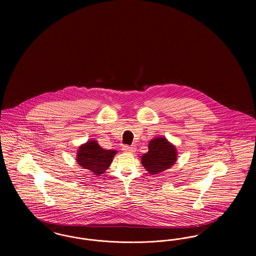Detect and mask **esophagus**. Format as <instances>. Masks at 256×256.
<instances>
[{
  "label": "esophagus",
  "instance_id": "1",
  "mask_svg": "<svg viewBox=\"0 0 256 256\" xmlns=\"http://www.w3.org/2000/svg\"><path fill=\"white\" fill-rule=\"evenodd\" d=\"M122 150L124 152H134L136 150V148L134 146H122Z\"/></svg>",
  "mask_w": 256,
  "mask_h": 256
}]
</instances>
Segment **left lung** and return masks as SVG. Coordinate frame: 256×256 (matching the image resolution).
I'll use <instances>...</instances> for the list:
<instances>
[{
	"label": "left lung",
	"instance_id": "1",
	"mask_svg": "<svg viewBox=\"0 0 256 256\" xmlns=\"http://www.w3.org/2000/svg\"><path fill=\"white\" fill-rule=\"evenodd\" d=\"M178 150L166 137L159 136L148 143V152L141 158V163L148 174L154 176L170 169L178 158Z\"/></svg>",
	"mask_w": 256,
	"mask_h": 256
}]
</instances>
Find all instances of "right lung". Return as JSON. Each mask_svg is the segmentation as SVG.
<instances>
[{
    "mask_svg": "<svg viewBox=\"0 0 256 256\" xmlns=\"http://www.w3.org/2000/svg\"><path fill=\"white\" fill-rule=\"evenodd\" d=\"M116 154L117 150H104L96 140L89 139L78 146L76 160L82 168L90 170L93 174L100 176L110 168Z\"/></svg>",
    "mask_w": 256,
    "mask_h": 256,
    "instance_id": "add662e5",
    "label": "right lung"
}]
</instances>
